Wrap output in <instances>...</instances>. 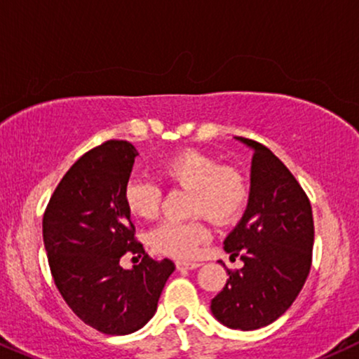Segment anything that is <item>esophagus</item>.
Listing matches in <instances>:
<instances>
[{
	"label": "esophagus",
	"instance_id": "esophagus-1",
	"mask_svg": "<svg viewBox=\"0 0 359 359\" xmlns=\"http://www.w3.org/2000/svg\"><path fill=\"white\" fill-rule=\"evenodd\" d=\"M175 266H177V270H179V271H182V270H195V269H198V266H201V263H198V262L179 260V262H175Z\"/></svg>",
	"mask_w": 359,
	"mask_h": 359
}]
</instances>
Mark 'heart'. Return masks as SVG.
<instances>
[{"instance_id": "obj_1", "label": "heart", "mask_w": 359, "mask_h": 359, "mask_svg": "<svg viewBox=\"0 0 359 359\" xmlns=\"http://www.w3.org/2000/svg\"><path fill=\"white\" fill-rule=\"evenodd\" d=\"M158 172L169 182L190 190V215L205 217L217 225L232 224L242 215L248 198L243 175L233 167L220 165L208 154L185 149L162 161ZM124 202L134 217L152 220L161 210L162 192L151 180L133 179L126 185ZM208 238L210 232L201 220L165 222L151 233V245L162 255L187 260Z\"/></svg>"}]
</instances>
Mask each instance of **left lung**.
<instances>
[{"label":"left lung","instance_id":"obj_1","mask_svg":"<svg viewBox=\"0 0 359 359\" xmlns=\"http://www.w3.org/2000/svg\"><path fill=\"white\" fill-rule=\"evenodd\" d=\"M235 139L253 152L250 195L224 248L230 258L240 255L243 269L226 270L229 280L210 311L226 328L252 331L280 318L302 292L315 226L310 201L283 162L255 140Z\"/></svg>","mask_w":359,"mask_h":359}]
</instances>
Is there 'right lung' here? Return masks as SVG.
<instances>
[{
  "mask_svg": "<svg viewBox=\"0 0 359 359\" xmlns=\"http://www.w3.org/2000/svg\"><path fill=\"white\" fill-rule=\"evenodd\" d=\"M139 154L127 140L86 152L54 190L43 219V240L54 283L86 325L106 334L142 328L175 265L156 262L135 242L124 190ZM143 255L130 271L118 262Z\"/></svg>",
  "mask_w": 359,
  "mask_h": 359,
  "instance_id": "right-lung-1",
  "label": "right lung"
}]
</instances>
